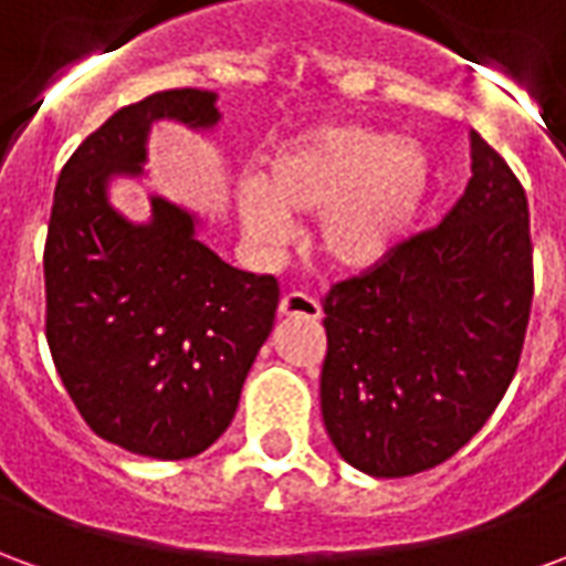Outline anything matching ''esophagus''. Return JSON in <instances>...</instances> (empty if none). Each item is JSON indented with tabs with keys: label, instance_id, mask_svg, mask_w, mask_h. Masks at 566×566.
<instances>
[{
	"label": "esophagus",
	"instance_id": "obj_1",
	"mask_svg": "<svg viewBox=\"0 0 566 566\" xmlns=\"http://www.w3.org/2000/svg\"><path fill=\"white\" fill-rule=\"evenodd\" d=\"M279 315L282 318H321V306L308 294H284L279 303Z\"/></svg>",
	"mask_w": 566,
	"mask_h": 566
}]
</instances>
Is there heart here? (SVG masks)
Instances as JSON below:
<instances>
[{"label": "heart", "instance_id": "heart-1", "mask_svg": "<svg viewBox=\"0 0 566 566\" xmlns=\"http://www.w3.org/2000/svg\"><path fill=\"white\" fill-rule=\"evenodd\" d=\"M437 185L421 145L391 133L324 124L260 160L239 190V221L254 242L275 245L287 218L318 214V248L333 266L367 272L412 239Z\"/></svg>", "mask_w": 566, "mask_h": 566}]
</instances>
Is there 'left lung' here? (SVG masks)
I'll return each instance as SVG.
<instances>
[{"label": "left lung", "mask_w": 566, "mask_h": 566, "mask_svg": "<svg viewBox=\"0 0 566 566\" xmlns=\"http://www.w3.org/2000/svg\"><path fill=\"white\" fill-rule=\"evenodd\" d=\"M470 157L473 178L439 227L321 300L324 427L343 461L376 479L449 461L522 357L534 300L527 197L479 133Z\"/></svg>", "instance_id": "obj_1"}]
</instances>
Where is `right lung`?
Wrapping results in <instances>:
<instances>
[{"mask_svg":"<svg viewBox=\"0 0 566 566\" xmlns=\"http://www.w3.org/2000/svg\"><path fill=\"white\" fill-rule=\"evenodd\" d=\"M218 93L163 91L81 142L54 190L44 242L48 345L72 403L112 446L181 461L230 427L279 308V282L223 263L193 211L150 193L148 221L108 202L145 178L157 120L221 124Z\"/></svg>","mask_w":566,"mask_h":566,"instance_id":"add662e5","label":"right lung"}]
</instances>
